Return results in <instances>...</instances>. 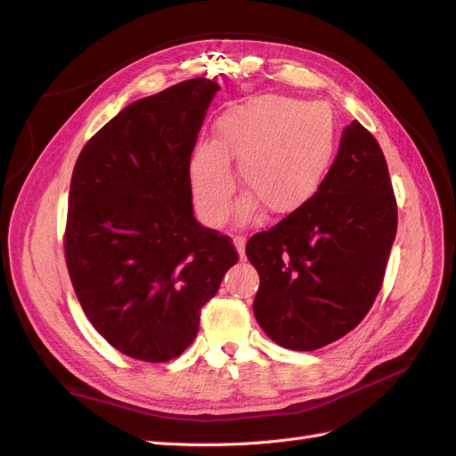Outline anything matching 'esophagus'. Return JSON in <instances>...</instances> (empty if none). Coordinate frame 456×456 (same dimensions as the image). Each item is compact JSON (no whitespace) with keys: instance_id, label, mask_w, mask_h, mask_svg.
<instances>
[{"instance_id":"obj_1","label":"esophagus","mask_w":456,"mask_h":456,"mask_svg":"<svg viewBox=\"0 0 456 456\" xmlns=\"http://www.w3.org/2000/svg\"><path fill=\"white\" fill-rule=\"evenodd\" d=\"M233 245H236L240 258L245 260V238L243 236H233Z\"/></svg>"}]
</instances>
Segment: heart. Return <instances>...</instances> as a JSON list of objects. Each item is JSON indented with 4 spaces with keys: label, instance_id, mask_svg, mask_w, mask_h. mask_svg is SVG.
<instances>
[{
    "label": "heart",
    "instance_id": "heart-1",
    "mask_svg": "<svg viewBox=\"0 0 456 456\" xmlns=\"http://www.w3.org/2000/svg\"><path fill=\"white\" fill-rule=\"evenodd\" d=\"M333 150L335 123L323 104L256 96L220 118L213 142L198 146L191 156L198 215L207 224H223L230 216L236 190L230 161H238L240 188L247 194L241 218H251L256 207L266 216L291 215L320 188Z\"/></svg>",
    "mask_w": 456,
    "mask_h": 456
}]
</instances>
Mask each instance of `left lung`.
<instances>
[{"label": "left lung", "mask_w": 456, "mask_h": 456, "mask_svg": "<svg viewBox=\"0 0 456 456\" xmlns=\"http://www.w3.org/2000/svg\"><path fill=\"white\" fill-rule=\"evenodd\" d=\"M397 230V203L382 150L360 121L315 194L245 253L260 275L258 325L283 348L310 352L362 323L375 302Z\"/></svg>", "instance_id": "1"}]
</instances>
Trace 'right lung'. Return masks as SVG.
<instances>
[{"instance_id": "1", "label": "right lung", "mask_w": 456, "mask_h": 456, "mask_svg": "<svg viewBox=\"0 0 456 456\" xmlns=\"http://www.w3.org/2000/svg\"><path fill=\"white\" fill-rule=\"evenodd\" d=\"M218 84L194 77L123 108L76 161L64 256L93 327L133 360L163 363L240 255L191 211L190 158Z\"/></svg>"}]
</instances>
